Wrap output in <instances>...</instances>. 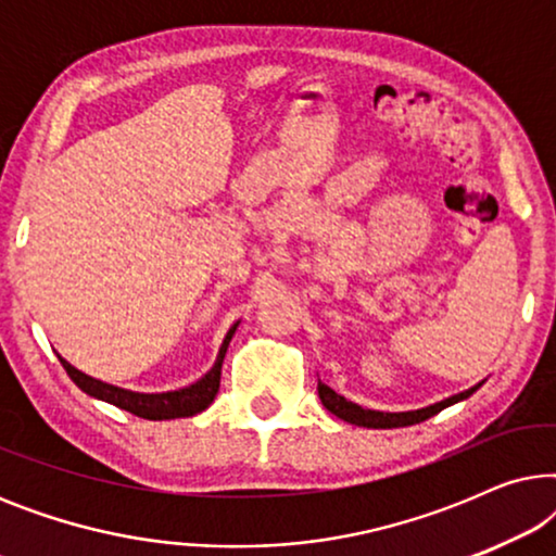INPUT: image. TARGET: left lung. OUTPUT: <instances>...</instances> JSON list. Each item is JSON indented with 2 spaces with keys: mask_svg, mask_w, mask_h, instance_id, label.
<instances>
[{
  "mask_svg": "<svg viewBox=\"0 0 556 556\" xmlns=\"http://www.w3.org/2000/svg\"><path fill=\"white\" fill-rule=\"evenodd\" d=\"M478 387H470V390L460 392V394H453V397H447L443 402H435V405L430 407H422V409H413V413H377V409H364L359 405H354V402H349L346 397H341L331 390V387H326L324 382H318V397H321L324 407L329 409L331 415L341 417L344 422H352V425H359V428H405V425H415V422H422L428 420V417L438 415L440 409L455 405V402L466 400L473 394Z\"/></svg>",
  "mask_w": 556,
  "mask_h": 556,
  "instance_id": "left-lung-1",
  "label": "left lung"
}]
</instances>
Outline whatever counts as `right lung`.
Masks as SVG:
<instances>
[{"instance_id":"obj_1","label":"right lung","mask_w":556,"mask_h":556,"mask_svg":"<svg viewBox=\"0 0 556 556\" xmlns=\"http://www.w3.org/2000/svg\"><path fill=\"white\" fill-rule=\"evenodd\" d=\"M235 329H238V324L227 331L223 346H219L215 367H212L202 379H197L194 384L185 387V390H174V392L141 394V392H131V390H121V387L105 384V382H101V379L83 375L80 369H75L73 364H67L63 356H60V364L65 367L67 377H71L83 392L90 394V397L109 402V405H116L136 417H143V420H174V417H192L197 413H202V409H207L212 405V400H215V394L219 390V371H223V359H225L227 344H230Z\"/></svg>"}]
</instances>
